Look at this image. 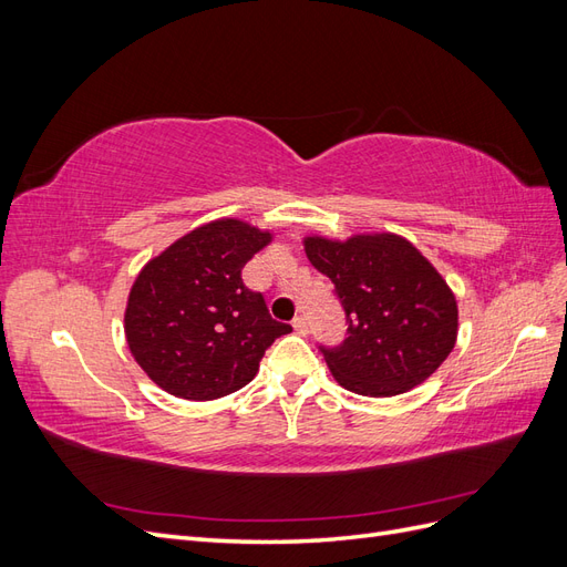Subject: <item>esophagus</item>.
<instances>
[{
  "label": "esophagus",
  "mask_w": 567,
  "mask_h": 567,
  "mask_svg": "<svg viewBox=\"0 0 567 567\" xmlns=\"http://www.w3.org/2000/svg\"><path fill=\"white\" fill-rule=\"evenodd\" d=\"M293 329H296L300 336H305V333H307V319H305L302 315H298V317L293 319Z\"/></svg>",
  "instance_id": "34e87169"
}]
</instances>
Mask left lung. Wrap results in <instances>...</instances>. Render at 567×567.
<instances>
[{
    "instance_id": "left-lung-1",
    "label": "left lung",
    "mask_w": 567,
    "mask_h": 567,
    "mask_svg": "<svg viewBox=\"0 0 567 567\" xmlns=\"http://www.w3.org/2000/svg\"><path fill=\"white\" fill-rule=\"evenodd\" d=\"M315 269L333 281L348 338L319 346L333 379L367 398H392L421 385L456 342V298L437 269L394 234L348 241L305 238Z\"/></svg>"
}]
</instances>
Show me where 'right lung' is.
I'll return each mask as SVG.
<instances>
[{"instance_id": "1", "label": "right lung", "mask_w": 567, "mask_h": 567, "mask_svg": "<svg viewBox=\"0 0 567 567\" xmlns=\"http://www.w3.org/2000/svg\"><path fill=\"white\" fill-rule=\"evenodd\" d=\"M271 241L241 219L182 236L140 271L125 310L132 357L182 400H217L248 385L265 350L293 329L271 319L241 269Z\"/></svg>"}]
</instances>
